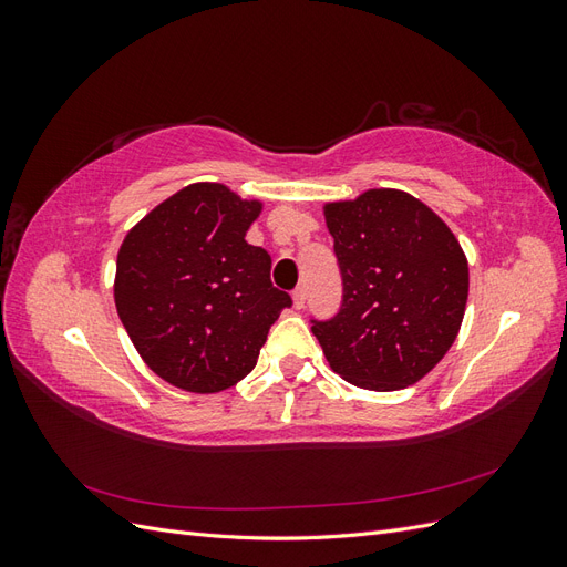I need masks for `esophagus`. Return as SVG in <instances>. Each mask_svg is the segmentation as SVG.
Returning <instances> with one entry per match:
<instances>
[{"instance_id":"34e87169","label":"esophagus","mask_w":567,"mask_h":567,"mask_svg":"<svg viewBox=\"0 0 567 567\" xmlns=\"http://www.w3.org/2000/svg\"><path fill=\"white\" fill-rule=\"evenodd\" d=\"M305 300H307L305 286H298V288L293 290V305H296V310H302V307H305Z\"/></svg>"}]
</instances>
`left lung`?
Returning <instances> with one entry per match:
<instances>
[{"label": "left lung", "instance_id": "obj_1", "mask_svg": "<svg viewBox=\"0 0 567 567\" xmlns=\"http://www.w3.org/2000/svg\"><path fill=\"white\" fill-rule=\"evenodd\" d=\"M342 279L331 319L312 333L336 373L390 392L414 385L447 354L468 300V262L456 236L419 198L371 188L326 205Z\"/></svg>", "mask_w": 567, "mask_h": 567}]
</instances>
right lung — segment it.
<instances>
[{
  "label": "right lung",
  "mask_w": 567,
  "mask_h": 567,
  "mask_svg": "<svg viewBox=\"0 0 567 567\" xmlns=\"http://www.w3.org/2000/svg\"><path fill=\"white\" fill-rule=\"evenodd\" d=\"M260 208L221 184H192L125 236L115 307L163 381L200 394L236 385L293 305L269 279V252L246 241Z\"/></svg>",
  "instance_id": "1"
}]
</instances>
